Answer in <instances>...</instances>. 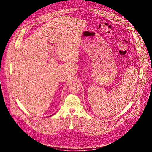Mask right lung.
Wrapping results in <instances>:
<instances>
[{
	"instance_id": "1",
	"label": "right lung",
	"mask_w": 152,
	"mask_h": 152,
	"mask_svg": "<svg viewBox=\"0 0 152 152\" xmlns=\"http://www.w3.org/2000/svg\"><path fill=\"white\" fill-rule=\"evenodd\" d=\"M53 115H54V114H53ZM50 116H52V115H50Z\"/></svg>"
}]
</instances>
